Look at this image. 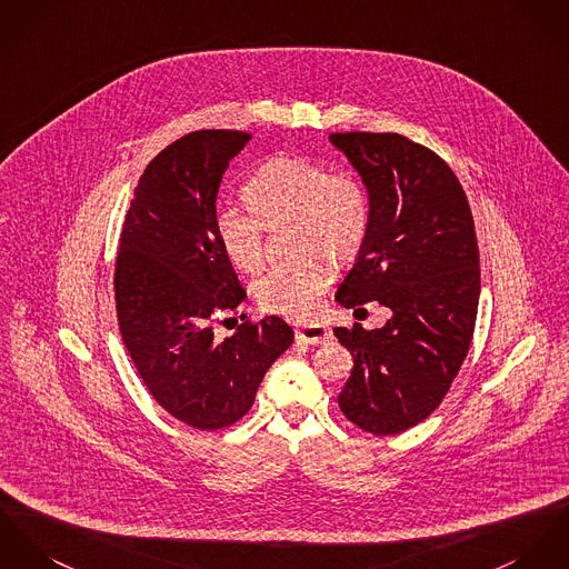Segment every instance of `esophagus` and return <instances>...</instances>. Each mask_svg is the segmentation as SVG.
Instances as JSON below:
<instances>
[{"label":"esophagus","instance_id":"1","mask_svg":"<svg viewBox=\"0 0 569 569\" xmlns=\"http://www.w3.org/2000/svg\"><path fill=\"white\" fill-rule=\"evenodd\" d=\"M297 340L306 345H325L331 340V331L318 325H306L297 329Z\"/></svg>","mask_w":569,"mask_h":569}]
</instances>
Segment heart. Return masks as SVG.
I'll list each match as a JSON object with an SVG mask.
<instances>
[{"mask_svg": "<svg viewBox=\"0 0 569 569\" xmlns=\"http://www.w3.org/2000/svg\"><path fill=\"white\" fill-rule=\"evenodd\" d=\"M242 194L249 203H224L214 214L220 249L247 272L263 263L266 229L297 222L306 253H329L336 260L355 256L370 229V199L359 177L327 171L320 162L274 156L247 179ZM333 270L322 258L299 268H274L256 286L262 309L295 320L316 318Z\"/></svg>", "mask_w": 569, "mask_h": 569, "instance_id": "b5f03b06", "label": "heart"}]
</instances>
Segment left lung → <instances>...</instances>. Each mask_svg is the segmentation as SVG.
<instances>
[{
  "mask_svg": "<svg viewBox=\"0 0 569 569\" xmlns=\"http://www.w3.org/2000/svg\"><path fill=\"white\" fill-rule=\"evenodd\" d=\"M331 142L370 197V229L336 301L392 309L381 329H333L355 363L338 402L366 433L398 436L438 409L470 349L481 295L475 219L429 147L392 131L331 133Z\"/></svg>",
  "mask_w": 569,
  "mask_h": 569,
  "instance_id": "obj_1",
  "label": "left lung"
}]
</instances>
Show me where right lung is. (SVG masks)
Masks as SVG:
<instances>
[{"label":"right lung","instance_id":"obj_1","mask_svg":"<svg viewBox=\"0 0 569 569\" xmlns=\"http://www.w3.org/2000/svg\"><path fill=\"white\" fill-rule=\"evenodd\" d=\"M249 140V131L199 130L162 149L138 179L117 251L123 345L156 402L199 431L244 418L266 370L295 342L279 316L214 336L222 313L247 299L214 214L222 173Z\"/></svg>","mask_w":569,"mask_h":569}]
</instances>
